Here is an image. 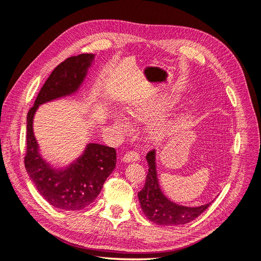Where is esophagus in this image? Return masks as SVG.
I'll use <instances>...</instances> for the list:
<instances>
[{
	"instance_id": "esophagus-1",
	"label": "esophagus",
	"mask_w": 261,
	"mask_h": 261,
	"mask_svg": "<svg viewBox=\"0 0 261 261\" xmlns=\"http://www.w3.org/2000/svg\"><path fill=\"white\" fill-rule=\"evenodd\" d=\"M139 160V154L136 151H128L125 153L123 156V161L128 163V162H137Z\"/></svg>"
}]
</instances>
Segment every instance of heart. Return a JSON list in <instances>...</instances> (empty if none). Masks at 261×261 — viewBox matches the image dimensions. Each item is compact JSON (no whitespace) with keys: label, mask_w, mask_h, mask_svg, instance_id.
<instances>
[{"label":"heart","mask_w":261,"mask_h":261,"mask_svg":"<svg viewBox=\"0 0 261 261\" xmlns=\"http://www.w3.org/2000/svg\"><path fill=\"white\" fill-rule=\"evenodd\" d=\"M164 109L163 103L161 102H141V103L134 105L128 109V116L133 123L141 124L148 123L159 115ZM114 125L122 132L127 129L125 118L118 114H114L112 117ZM160 132H154V135H160Z\"/></svg>","instance_id":"b5f03b06"}]
</instances>
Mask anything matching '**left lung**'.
<instances>
[{
  "mask_svg": "<svg viewBox=\"0 0 261 261\" xmlns=\"http://www.w3.org/2000/svg\"><path fill=\"white\" fill-rule=\"evenodd\" d=\"M149 165L146 184L138 193L140 207L151 222L159 225H181L191 222L206 210L211 202L199 207H186L168 199L162 193L156 174L155 151L147 153Z\"/></svg>",
  "mask_w": 261,
  "mask_h": 261,
  "instance_id": "left-lung-1",
  "label": "left lung"
}]
</instances>
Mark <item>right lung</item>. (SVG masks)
Masks as SVG:
<instances>
[{"mask_svg":"<svg viewBox=\"0 0 261 261\" xmlns=\"http://www.w3.org/2000/svg\"><path fill=\"white\" fill-rule=\"evenodd\" d=\"M93 60L94 54H80L62 62L42 86L27 114V173L39 194L51 206L61 210L78 211L94 201L106 179L115 169L116 151L108 146L88 144L83 154L67 167L53 168L39 152L34 134V116L39 106L76 93Z\"/></svg>","mask_w":261,"mask_h":261,"instance_id":"obj_1","label":"right lung"}]
</instances>
